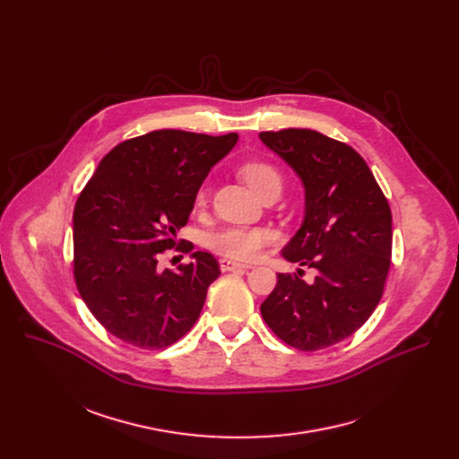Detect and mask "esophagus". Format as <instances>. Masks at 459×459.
Segmentation results:
<instances>
[{
    "instance_id": "1",
    "label": "esophagus",
    "mask_w": 459,
    "mask_h": 459,
    "mask_svg": "<svg viewBox=\"0 0 459 459\" xmlns=\"http://www.w3.org/2000/svg\"><path fill=\"white\" fill-rule=\"evenodd\" d=\"M220 269L223 273H230V271H245V269H250V265L247 264H239V261H234L230 257H221L220 259Z\"/></svg>"
}]
</instances>
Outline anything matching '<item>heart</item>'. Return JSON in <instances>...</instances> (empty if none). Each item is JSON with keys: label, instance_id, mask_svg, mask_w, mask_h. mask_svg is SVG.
<instances>
[{"label": "heart", "instance_id": "1", "mask_svg": "<svg viewBox=\"0 0 459 459\" xmlns=\"http://www.w3.org/2000/svg\"><path fill=\"white\" fill-rule=\"evenodd\" d=\"M239 174L247 181V185L259 195L273 186H281L280 172L265 161H247L241 165ZM204 202L205 190H200L195 194V204L204 205ZM271 238V232L264 227H223L212 232L207 243L212 250L227 257L248 261L261 254Z\"/></svg>", "mask_w": 459, "mask_h": 459}]
</instances>
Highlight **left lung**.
Listing matches in <instances>:
<instances>
[{
  "mask_svg": "<svg viewBox=\"0 0 459 459\" xmlns=\"http://www.w3.org/2000/svg\"><path fill=\"white\" fill-rule=\"evenodd\" d=\"M305 186V218L283 257L316 271L307 283L278 274L261 303L273 333L299 351L352 336L377 307L392 254V214L365 160L347 143L310 128L259 133Z\"/></svg>",
  "mask_w": 459,
  "mask_h": 459,
  "instance_id": "obj_1",
  "label": "left lung"
}]
</instances>
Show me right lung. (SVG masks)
<instances>
[{
    "label": "right lung",
    "mask_w": 459,
    "mask_h": 459,
    "mask_svg": "<svg viewBox=\"0 0 459 459\" xmlns=\"http://www.w3.org/2000/svg\"><path fill=\"white\" fill-rule=\"evenodd\" d=\"M236 142V133L165 128L116 145L100 161L74 207V280L112 336L158 351L198 321L221 274L216 257L192 252L178 271H163L158 261L176 247L204 179ZM179 248L190 252L192 243Z\"/></svg>",
    "instance_id": "1"
}]
</instances>
